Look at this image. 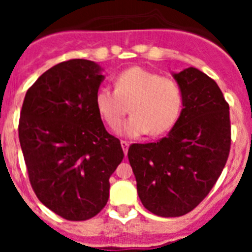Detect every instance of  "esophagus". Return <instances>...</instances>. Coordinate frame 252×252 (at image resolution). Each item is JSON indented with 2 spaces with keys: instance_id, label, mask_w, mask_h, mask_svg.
Returning a JSON list of instances; mask_svg holds the SVG:
<instances>
[{
  "instance_id": "34e87169",
  "label": "esophagus",
  "mask_w": 252,
  "mask_h": 252,
  "mask_svg": "<svg viewBox=\"0 0 252 252\" xmlns=\"http://www.w3.org/2000/svg\"><path fill=\"white\" fill-rule=\"evenodd\" d=\"M121 146H122V150H124L125 155H127L128 146H130V144H128L127 141H124V140H122V141H121Z\"/></svg>"
}]
</instances>
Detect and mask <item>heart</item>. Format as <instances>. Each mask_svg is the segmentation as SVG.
<instances>
[{
	"mask_svg": "<svg viewBox=\"0 0 252 252\" xmlns=\"http://www.w3.org/2000/svg\"><path fill=\"white\" fill-rule=\"evenodd\" d=\"M95 106L112 128L121 124L130 106L132 116L119 128L124 136L139 137L148 132L159 136L177 122L183 95L177 82L170 78L133 66L116 78L115 90L102 87L97 91Z\"/></svg>",
	"mask_w": 252,
	"mask_h": 252,
	"instance_id": "obj_1",
	"label": "heart"
}]
</instances>
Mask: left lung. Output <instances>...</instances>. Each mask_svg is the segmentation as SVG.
I'll return each mask as SVG.
<instances>
[{
    "label": "left lung",
    "instance_id": "left-lung-1",
    "mask_svg": "<svg viewBox=\"0 0 252 252\" xmlns=\"http://www.w3.org/2000/svg\"><path fill=\"white\" fill-rule=\"evenodd\" d=\"M173 77L183 95L179 119L168 136L132 144L127 154L140 201L160 217L187 215L201 203L231 146L230 107L217 83L193 66Z\"/></svg>",
    "mask_w": 252,
    "mask_h": 252
}]
</instances>
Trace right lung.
<instances>
[{"label": "right lung", "instance_id": "1", "mask_svg": "<svg viewBox=\"0 0 252 252\" xmlns=\"http://www.w3.org/2000/svg\"><path fill=\"white\" fill-rule=\"evenodd\" d=\"M103 69L94 62H63L26 92L19 139L29 179L39 201L69 221L102 211L110 177L124 159L120 140L104 128L95 93Z\"/></svg>", "mask_w": 252, "mask_h": 252}]
</instances>
